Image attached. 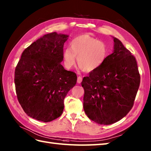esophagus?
<instances>
[{"instance_id": "obj_1", "label": "esophagus", "mask_w": 151, "mask_h": 151, "mask_svg": "<svg viewBox=\"0 0 151 151\" xmlns=\"http://www.w3.org/2000/svg\"><path fill=\"white\" fill-rule=\"evenodd\" d=\"M82 81V76H78V78H77V83H78V84H81Z\"/></svg>"}]
</instances>
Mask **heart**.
Returning <instances> with one entry per match:
<instances>
[{
	"label": "heart",
	"instance_id": "obj_1",
	"mask_svg": "<svg viewBox=\"0 0 151 151\" xmlns=\"http://www.w3.org/2000/svg\"><path fill=\"white\" fill-rule=\"evenodd\" d=\"M109 52L108 45L88 34L76 36L71 40L70 48L63 50L64 64L70 69L75 65L77 57L80 67L86 72L99 69L104 63Z\"/></svg>",
	"mask_w": 151,
	"mask_h": 151
}]
</instances>
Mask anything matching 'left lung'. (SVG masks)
<instances>
[{
  "mask_svg": "<svg viewBox=\"0 0 151 151\" xmlns=\"http://www.w3.org/2000/svg\"><path fill=\"white\" fill-rule=\"evenodd\" d=\"M113 39V52L81 83L85 113L100 124H113L126 116L133 106L140 83L135 57L119 40Z\"/></svg>",
  "mask_w": 151,
  "mask_h": 151,
  "instance_id": "obj_1",
  "label": "left lung"
}]
</instances>
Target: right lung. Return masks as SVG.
Listing matches in <instances>:
<instances>
[{"instance_id":"add662e5","label":"right lung","mask_w":151,"mask_h":151,"mask_svg":"<svg viewBox=\"0 0 151 151\" xmlns=\"http://www.w3.org/2000/svg\"><path fill=\"white\" fill-rule=\"evenodd\" d=\"M68 37L56 32L44 35L22 52L15 68L18 101L25 113L36 120L47 123L59 117L64 99L76 83V74L61 64Z\"/></svg>"}]
</instances>
